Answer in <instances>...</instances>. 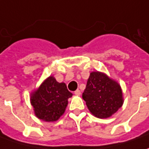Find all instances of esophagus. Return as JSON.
<instances>
[{
  "mask_svg": "<svg viewBox=\"0 0 149 149\" xmlns=\"http://www.w3.org/2000/svg\"><path fill=\"white\" fill-rule=\"evenodd\" d=\"M80 94H81V92H80V90H79V89L74 91V95H80Z\"/></svg>",
  "mask_w": 149,
  "mask_h": 149,
  "instance_id": "1",
  "label": "esophagus"
}]
</instances>
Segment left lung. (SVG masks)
I'll return each mask as SVG.
<instances>
[{"label": "left lung", "mask_w": 149, "mask_h": 149, "mask_svg": "<svg viewBox=\"0 0 149 149\" xmlns=\"http://www.w3.org/2000/svg\"><path fill=\"white\" fill-rule=\"evenodd\" d=\"M82 97L89 112L99 118L111 117L123 104L120 84L100 71L90 73Z\"/></svg>", "instance_id": "obj_1"}]
</instances>
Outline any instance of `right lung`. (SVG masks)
<instances>
[{
	"label": "right lung",
	"mask_w": 149,
	"mask_h": 149,
	"mask_svg": "<svg viewBox=\"0 0 149 149\" xmlns=\"http://www.w3.org/2000/svg\"><path fill=\"white\" fill-rule=\"evenodd\" d=\"M65 83H59L50 75L31 94L35 115L45 122L57 121L65 111L68 100L72 97Z\"/></svg>",
	"instance_id": "add662e5"
}]
</instances>
